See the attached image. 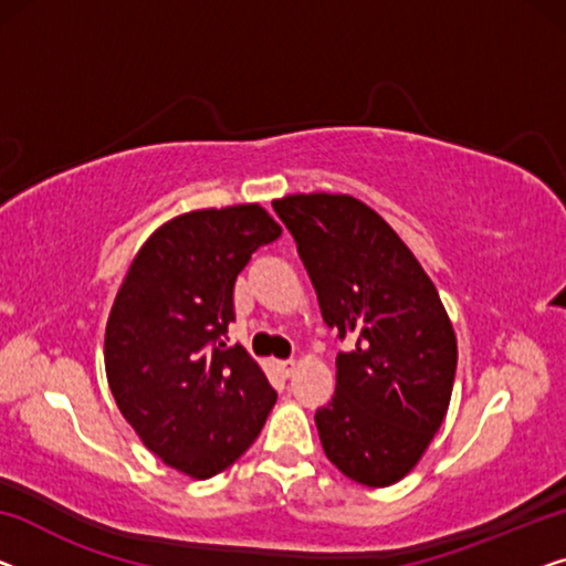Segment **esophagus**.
Here are the masks:
<instances>
[{
	"instance_id": "obj_1",
	"label": "esophagus",
	"mask_w": 566,
	"mask_h": 566,
	"mask_svg": "<svg viewBox=\"0 0 566 566\" xmlns=\"http://www.w3.org/2000/svg\"><path fill=\"white\" fill-rule=\"evenodd\" d=\"M276 368H280L284 376H292L294 370H297V364H294V360H280V364H276Z\"/></svg>"
}]
</instances>
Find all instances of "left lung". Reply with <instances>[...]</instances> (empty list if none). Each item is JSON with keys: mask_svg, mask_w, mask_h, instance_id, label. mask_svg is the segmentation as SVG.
<instances>
[{"mask_svg": "<svg viewBox=\"0 0 566 566\" xmlns=\"http://www.w3.org/2000/svg\"><path fill=\"white\" fill-rule=\"evenodd\" d=\"M327 327L353 337L315 424L327 460L368 488L417 468L450 407L458 337L437 286L389 223L345 192L276 198Z\"/></svg>", "mask_w": 566, "mask_h": 566, "instance_id": "left-lung-1", "label": "left lung"}]
</instances>
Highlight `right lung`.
Wrapping results in <instances>:
<instances>
[{
    "instance_id": "1",
    "label": "right lung",
    "mask_w": 566,
    "mask_h": 566,
    "mask_svg": "<svg viewBox=\"0 0 566 566\" xmlns=\"http://www.w3.org/2000/svg\"><path fill=\"white\" fill-rule=\"evenodd\" d=\"M282 226L259 202L175 216L142 243L106 319L104 366L142 444L182 475L233 465L276 401L266 374L221 335L233 284Z\"/></svg>"
}]
</instances>
